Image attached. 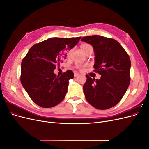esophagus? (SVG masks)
<instances>
[{"mask_svg": "<svg viewBox=\"0 0 149 149\" xmlns=\"http://www.w3.org/2000/svg\"><path fill=\"white\" fill-rule=\"evenodd\" d=\"M79 76V73H74V77L75 78L78 77V76Z\"/></svg>", "mask_w": 149, "mask_h": 149, "instance_id": "34e87169", "label": "esophagus"}]
</instances>
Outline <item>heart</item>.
<instances>
[{
	"label": "heart",
	"mask_w": 149,
	"mask_h": 149,
	"mask_svg": "<svg viewBox=\"0 0 149 149\" xmlns=\"http://www.w3.org/2000/svg\"><path fill=\"white\" fill-rule=\"evenodd\" d=\"M80 48H81V50H82V52H83V53H84L88 49L92 48V47H91V45H90L89 44H88V43H83V44L81 45ZM71 51H72L71 49H70V50H69L68 52V53H67L68 56H70V55H71ZM84 67H85V66H83V65H77V66H76V68H77L78 69H79V70H83Z\"/></svg>",
	"instance_id": "b5f03b06"
}]
</instances>
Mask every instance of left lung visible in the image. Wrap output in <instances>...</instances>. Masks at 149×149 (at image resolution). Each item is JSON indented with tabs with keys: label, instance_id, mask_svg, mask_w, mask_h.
Here are the masks:
<instances>
[{
	"label": "left lung",
	"instance_id": "left-lung-1",
	"mask_svg": "<svg viewBox=\"0 0 149 149\" xmlns=\"http://www.w3.org/2000/svg\"><path fill=\"white\" fill-rule=\"evenodd\" d=\"M81 41L93 46L95 53L94 71L101 75L100 79L86 75L85 97L96 109H109L119 102L129 86L130 58L114 39L92 35L83 37Z\"/></svg>",
	"mask_w": 149,
	"mask_h": 149
}]
</instances>
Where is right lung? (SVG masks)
Listing matches in <instances>:
<instances>
[{
  "instance_id": "1",
  "label": "right lung",
  "mask_w": 149,
  "mask_h": 149,
  "mask_svg": "<svg viewBox=\"0 0 149 149\" xmlns=\"http://www.w3.org/2000/svg\"><path fill=\"white\" fill-rule=\"evenodd\" d=\"M76 38H50L31 47L21 64L20 81L30 97L45 108L58 105L65 98L73 72L67 70L60 77L56 65L66 59V52L78 43Z\"/></svg>"
}]
</instances>
